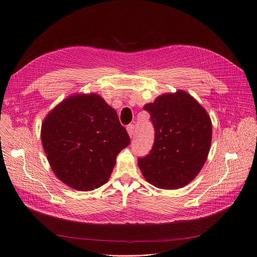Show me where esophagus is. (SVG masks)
Listing matches in <instances>:
<instances>
[{
	"mask_svg": "<svg viewBox=\"0 0 257 257\" xmlns=\"http://www.w3.org/2000/svg\"><path fill=\"white\" fill-rule=\"evenodd\" d=\"M135 129H136V127L133 124H130V125L127 126V132H128V135H129L130 138L135 136Z\"/></svg>",
	"mask_w": 257,
	"mask_h": 257,
	"instance_id": "34e87169",
	"label": "esophagus"
}]
</instances>
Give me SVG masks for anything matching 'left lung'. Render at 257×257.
I'll return each instance as SVG.
<instances>
[{
    "mask_svg": "<svg viewBox=\"0 0 257 257\" xmlns=\"http://www.w3.org/2000/svg\"><path fill=\"white\" fill-rule=\"evenodd\" d=\"M154 127L150 153L139 158L146 181L156 188L178 189L190 183L207 160L212 124L204 107L190 94L178 90L144 106Z\"/></svg>",
    "mask_w": 257,
    "mask_h": 257,
    "instance_id": "left-lung-1",
    "label": "left lung"
}]
</instances>
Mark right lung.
Listing matches in <instances>:
<instances>
[{"instance_id": "1", "label": "right lung", "mask_w": 257, "mask_h": 257, "mask_svg": "<svg viewBox=\"0 0 257 257\" xmlns=\"http://www.w3.org/2000/svg\"><path fill=\"white\" fill-rule=\"evenodd\" d=\"M41 139L54 174L79 191L106 184L117 154L130 144L115 110L95 93L74 94L55 106Z\"/></svg>"}]
</instances>
